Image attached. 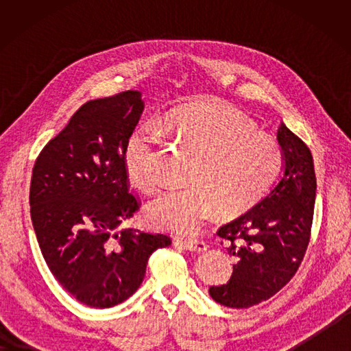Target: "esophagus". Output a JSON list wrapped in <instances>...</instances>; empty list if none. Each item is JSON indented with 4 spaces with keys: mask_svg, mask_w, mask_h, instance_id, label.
Instances as JSON below:
<instances>
[{
    "mask_svg": "<svg viewBox=\"0 0 351 351\" xmlns=\"http://www.w3.org/2000/svg\"><path fill=\"white\" fill-rule=\"evenodd\" d=\"M178 243L191 252H205L208 249V244L202 240H180Z\"/></svg>",
    "mask_w": 351,
    "mask_h": 351,
    "instance_id": "1",
    "label": "esophagus"
}]
</instances>
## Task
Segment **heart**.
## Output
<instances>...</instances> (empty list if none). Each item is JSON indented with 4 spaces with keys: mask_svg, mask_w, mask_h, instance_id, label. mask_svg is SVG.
I'll list each match as a JSON object with an SVG mask.
<instances>
[{
    "mask_svg": "<svg viewBox=\"0 0 351 351\" xmlns=\"http://www.w3.org/2000/svg\"><path fill=\"white\" fill-rule=\"evenodd\" d=\"M162 132L196 152L189 187L161 191L147 206L154 226L175 234H195L215 211L234 215L249 211L271 187L282 164L274 137L220 104L170 111L160 125H141L126 140L123 161L132 185L152 191L161 181Z\"/></svg>",
    "mask_w": 351,
    "mask_h": 351,
    "instance_id": "b5f03b06",
    "label": "heart"
}]
</instances>
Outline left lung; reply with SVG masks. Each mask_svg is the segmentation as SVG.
Here are the masks:
<instances>
[{"label": "left lung", "mask_w": 351, "mask_h": 351, "mask_svg": "<svg viewBox=\"0 0 351 351\" xmlns=\"http://www.w3.org/2000/svg\"><path fill=\"white\" fill-rule=\"evenodd\" d=\"M278 140L285 160L280 181L252 210L217 230L237 258L228 283L210 288L223 306L244 309L271 299L293 279L308 249L317 191L314 160L285 123Z\"/></svg>", "instance_id": "left-lung-1"}]
</instances>
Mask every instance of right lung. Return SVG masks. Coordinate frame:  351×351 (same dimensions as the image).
I'll return each mask as SVG.
<instances>
[{
	"label": "right lung",
	"mask_w": 351,
	"mask_h": 351,
	"mask_svg": "<svg viewBox=\"0 0 351 351\" xmlns=\"http://www.w3.org/2000/svg\"><path fill=\"white\" fill-rule=\"evenodd\" d=\"M126 90L83 104L36 158L29 214L58 283L90 308L125 302L143 282L149 256L166 234L116 232L141 202L130 193L123 152L145 106Z\"/></svg>",
	"instance_id": "obj_1"
}]
</instances>
